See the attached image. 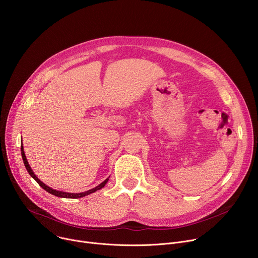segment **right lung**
Returning a JSON list of instances; mask_svg holds the SVG:
<instances>
[{
	"label": "right lung",
	"instance_id": "right-lung-1",
	"mask_svg": "<svg viewBox=\"0 0 258 258\" xmlns=\"http://www.w3.org/2000/svg\"><path fill=\"white\" fill-rule=\"evenodd\" d=\"M21 155H22V159H23V162H24V165H25V167H26V170L28 171V173L35 179V181L39 183V185L43 188V189H45L48 193H50V194H52V195H55V196H57V197H60V198H71V199H77V198H82V197H85V196H87V195H90V194H92V193H94V192H96V191H98V190H100V189H102L106 183H107V181H108V179H109V177L108 178H106L103 182H101L99 186H97L96 188H94V189H91V190H89V191H87V192H83V193H67V192H62V191H57V190H54V189H52V188H50V187H48L46 183H44L42 180H40L38 177H36V175L33 173V171L31 170V168H30V166H29V164H28V162H27V159H26V157H25V154H24V150H23V146L21 145Z\"/></svg>",
	"mask_w": 258,
	"mask_h": 258
}]
</instances>
